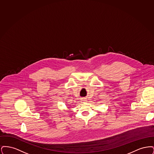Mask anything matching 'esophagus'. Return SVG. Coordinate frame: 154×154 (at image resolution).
<instances>
[{"instance_id": "1", "label": "esophagus", "mask_w": 154, "mask_h": 154, "mask_svg": "<svg viewBox=\"0 0 154 154\" xmlns=\"http://www.w3.org/2000/svg\"><path fill=\"white\" fill-rule=\"evenodd\" d=\"M82 101H84V102H86V101H87V99H82Z\"/></svg>"}]
</instances>
